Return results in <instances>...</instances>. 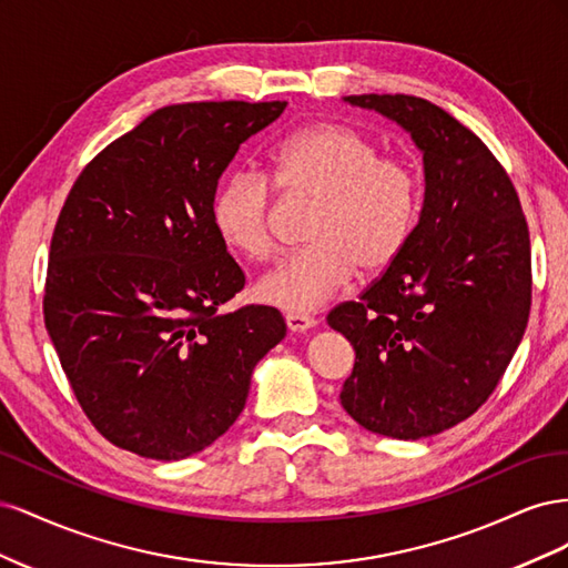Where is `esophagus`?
Wrapping results in <instances>:
<instances>
[{
	"mask_svg": "<svg viewBox=\"0 0 568 568\" xmlns=\"http://www.w3.org/2000/svg\"><path fill=\"white\" fill-rule=\"evenodd\" d=\"M284 322L291 332H307L317 324V320L313 315H303V313H286Z\"/></svg>",
	"mask_w": 568,
	"mask_h": 568,
	"instance_id": "obj_1",
	"label": "esophagus"
}]
</instances>
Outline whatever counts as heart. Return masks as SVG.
I'll return each instance as SVG.
<instances>
[{"instance_id": "1", "label": "heart", "mask_w": 568, "mask_h": 568, "mask_svg": "<svg viewBox=\"0 0 568 568\" xmlns=\"http://www.w3.org/2000/svg\"><path fill=\"white\" fill-rule=\"evenodd\" d=\"M270 179L288 201H315L307 248L284 257L257 282L261 301L311 313L332 301L359 267L388 270L409 242L422 203L415 165L379 156L372 136L341 123L298 128L270 151ZM255 170H234L211 203L215 234L248 261L274 251V190Z\"/></svg>"}]
</instances>
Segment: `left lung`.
<instances>
[{"label": "left lung", "instance_id": "8db88e82", "mask_svg": "<svg viewBox=\"0 0 568 568\" xmlns=\"http://www.w3.org/2000/svg\"><path fill=\"white\" fill-rule=\"evenodd\" d=\"M424 153L426 192L409 242L359 301L326 315L351 341L341 405L372 434L419 440L488 400L530 313V239L507 170L478 136L422 97L357 94Z\"/></svg>", "mask_w": 568, "mask_h": 568}]
</instances>
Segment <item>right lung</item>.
<instances>
[{"label": "right lung", "instance_id": "right-lung-1", "mask_svg": "<svg viewBox=\"0 0 568 568\" xmlns=\"http://www.w3.org/2000/svg\"><path fill=\"white\" fill-rule=\"evenodd\" d=\"M286 101L163 106L84 165L51 234L44 324L97 432L149 459L209 448L286 334L277 307L220 313L246 277L215 234L220 175Z\"/></svg>", "mask_w": 568, "mask_h": 568}]
</instances>
